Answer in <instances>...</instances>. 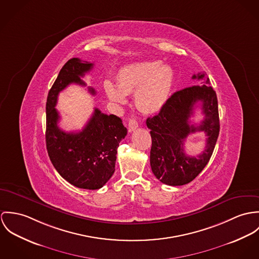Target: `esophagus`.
Segmentation results:
<instances>
[{"mask_svg": "<svg viewBox=\"0 0 259 259\" xmlns=\"http://www.w3.org/2000/svg\"><path fill=\"white\" fill-rule=\"evenodd\" d=\"M138 126H139L138 122L135 119H130L129 120V123H128V130H129V132L134 131L135 129L138 128Z\"/></svg>", "mask_w": 259, "mask_h": 259, "instance_id": "1", "label": "esophagus"}]
</instances>
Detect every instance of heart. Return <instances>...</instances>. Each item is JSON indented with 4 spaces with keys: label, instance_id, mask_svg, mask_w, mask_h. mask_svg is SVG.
Wrapping results in <instances>:
<instances>
[{
    "label": "heart",
    "instance_id": "1",
    "mask_svg": "<svg viewBox=\"0 0 259 259\" xmlns=\"http://www.w3.org/2000/svg\"><path fill=\"white\" fill-rule=\"evenodd\" d=\"M175 80V71L168 63L160 60H143L122 67L117 73V84L104 82L110 100L123 104L127 94L135 92V103L144 112L160 110L170 97Z\"/></svg>",
    "mask_w": 259,
    "mask_h": 259
}]
</instances>
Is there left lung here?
Here are the masks:
<instances>
[{"instance_id": "left-lung-1", "label": "left lung", "mask_w": 259, "mask_h": 259, "mask_svg": "<svg viewBox=\"0 0 259 259\" xmlns=\"http://www.w3.org/2000/svg\"><path fill=\"white\" fill-rule=\"evenodd\" d=\"M203 79V84L187 87L175 92L159 114L146 121L151 130L150 164L155 177L169 186H183L192 182L208 163L220 133L219 105L215 91L209 87L205 73L193 75ZM201 102L204 119L199 126L190 124L194 105ZM203 131L207 135L206 149L201 155H186L183 142L191 133Z\"/></svg>"}]
</instances>
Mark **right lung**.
Segmentation results:
<instances>
[{"label":"right lung","mask_w":259,"mask_h":259,"mask_svg":"<svg viewBox=\"0 0 259 259\" xmlns=\"http://www.w3.org/2000/svg\"><path fill=\"white\" fill-rule=\"evenodd\" d=\"M93 63L73 58L60 69L47 99L46 143L50 159L58 174L69 184L87 190L102 188L115 171L117 148L127 135L121 118L95 108L79 132H64L58 125V94L71 83L85 85L81 79ZM95 94L92 87L88 88Z\"/></svg>","instance_id":"right-lung-1"}]
</instances>
